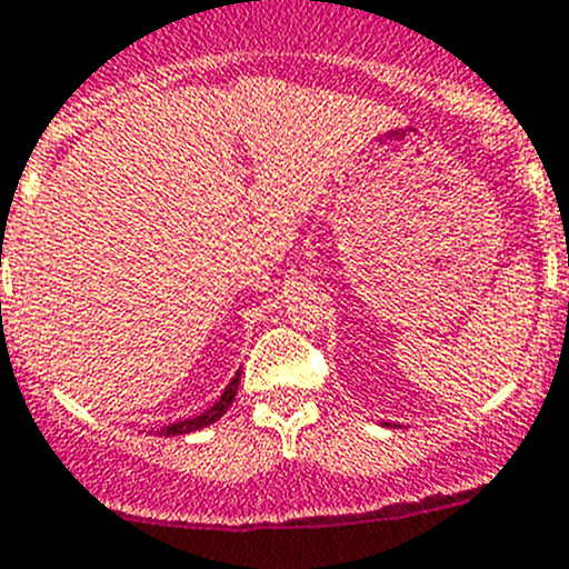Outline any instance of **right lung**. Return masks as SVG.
I'll list each match as a JSON object with an SVG mask.
<instances>
[{
  "mask_svg": "<svg viewBox=\"0 0 569 569\" xmlns=\"http://www.w3.org/2000/svg\"><path fill=\"white\" fill-rule=\"evenodd\" d=\"M237 389H239V372L233 375L231 383L226 387V392H222V398L217 400V403L211 406V409H206L202 415L197 417H186V420H180V423H169L160 429V437H180V435H191V431H200L206 429V426L217 423L222 415L228 411V406L233 403V398H237Z\"/></svg>",
  "mask_w": 569,
  "mask_h": 569,
  "instance_id": "right-lung-1",
  "label": "right lung"
}]
</instances>
